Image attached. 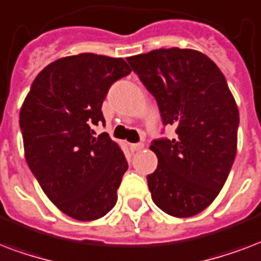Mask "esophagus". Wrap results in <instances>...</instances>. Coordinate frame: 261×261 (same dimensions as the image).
<instances>
[{"instance_id": "34e87169", "label": "esophagus", "mask_w": 261, "mask_h": 261, "mask_svg": "<svg viewBox=\"0 0 261 261\" xmlns=\"http://www.w3.org/2000/svg\"><path fill=\"white\" fill-rule=\"evenodd\" d=\"M144 147V144H141V143H135V144H129V148H130V151H133V152H137V151H140L141 148Z\"/></svg>"}]
</instances>
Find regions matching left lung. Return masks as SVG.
Listing matches in <instances>:
<instances>
[{"label": "left lung", "mask_w": 261, "mask_h": 261, "mask_svg": "<svg viewBox=\"0 0 261 261\" xmlns=\"http://www.w3.org/2000/svg\"><path fill=\"white\" fill-rule=\"evenodd\" d=\"M153 95L163 125L174 139L153 140L158 167L147 175L153 203L189 218L213 203L237 153V103L225 76L205 54L192 48H158L126 58Z\"/></svg>", "instance_id": "left-lung-1"}]
</instances>
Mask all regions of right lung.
I'll use <instances>...</instances> for the list:
<instances>
[{"instance_id": "right-lung-1", "label": "right lung", "mask_w": 261, "mask_h": 261, "mask_svg": "<svg viewBox=\"0 0 261 261\" xmlns=\"http://www.w3.org/2000/svg\"><path fill=\"white\" fill-rule=\"evenodd\" d=\"M130 73L122 58L94 53L60 58L32 83L20 110L24 155L51 203L68 217L88 222L105 217L117 203L128 162L103 122L109 88Z\"/></svg>"}]
</instances>
